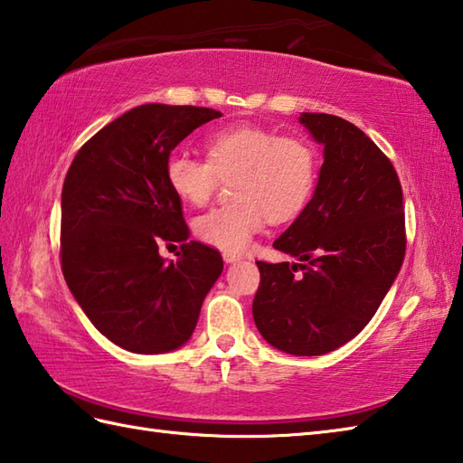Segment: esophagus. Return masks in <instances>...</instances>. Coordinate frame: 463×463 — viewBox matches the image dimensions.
Masks as SVG:
<instances>
[{"instance_id":"esophagus-1","label":"esophagus","mask_w":463,"mask_h":463,"mask_svg":"<svg viewBox=\"0 0 463 463\" xmlns=\"http://www.w3.org/2000/svg\"><path fill=\"white\" fill-rule=\"evenodd\" d=\"M222 259H224V262H237V260H241L242 257L239 252H232V250H224L222 252Z\"/></svg>"}]
</instances>
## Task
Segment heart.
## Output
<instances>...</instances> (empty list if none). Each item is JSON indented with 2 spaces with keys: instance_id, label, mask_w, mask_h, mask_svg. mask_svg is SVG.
Returning a JSON list of instances; mask_svg holds the SVG:
<instances>
[{
  "instance_id": "1",
  "label": "heart",
  "mask_w": 463,
  "mask_h": 463,
  "mask_svg": "<svg viewBox=\"0 0 463 463\" xmlns=\"http://www.w3.org/2000/svg\"><path fill=\"white\" fill-rule=\"evenodd\" d=\"M206 161L175 153L166 183L181 201L204 206L221 181H232L234 203L199 216L194 232L224 250H242L264 224L287 222L308 204L318 179V153L298 135L239 125L206 139Z\"/></svg>"
}]
</instances>
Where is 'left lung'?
Segmentation results:
<instances>
[{
    "label": "left lung",
    "instance_id": "8db88e82",
    "mask_svg": "<svg viewBox=\"0 0 463 463\" xmlns=\"http://www.w3.org/2000/svg\"><path fill=\"white\" fill-rule=\"evenodd\" d=\"M300 123L324 146L317 191L272 247L300 262H262L252 317L262 338L294 356L340 348L366 326L406 254L394 165L356 125L326 113Z\"/></svg>",
    "mask_w": 463,
    "mask_h": 463
}]
</instances>
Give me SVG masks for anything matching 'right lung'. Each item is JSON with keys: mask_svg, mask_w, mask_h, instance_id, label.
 <instances>
[{"mask_svg": "<svg viewBox=\"0 0 463 463\" xmlns=\"http://www.w3.org/2000/svg\"><path fill=\"white\" fill-rule=\"evenodd\" d=\"M221 111L149 103L87 141L61 193V270L93 326L135 354H163L191 338L222 272L219 250L189 239L181 199L166 183L171 151ZM161 241H181L165 263Z\"/></svg>", "mask_w": 463, "mask_h": 463, "instance_id": "1", "label": "right lung"}]
</instances>
